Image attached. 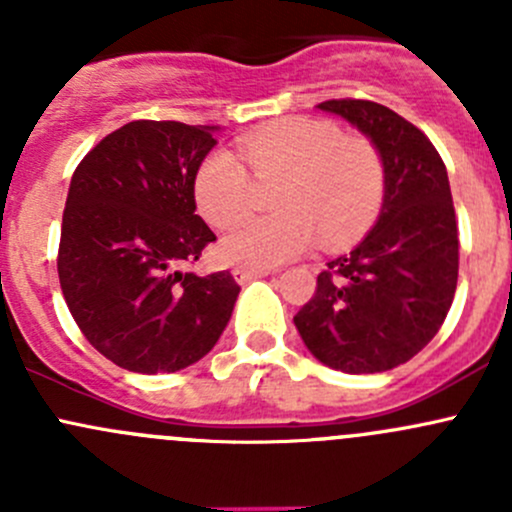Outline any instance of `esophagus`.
<instances>
[{
    "mask_svg": "<svg viewBox=\"0 0 512 512\" xmlns=\"http://www.w3.org/2000/svg\"><path fill=\"white\" fill-rule=\"evenodd\" d=\"M232 277H235V282L245 285V282L255 280V277H267V272L265 270H252V267H235V270H232Z\"/></svg>",
    "mask_w": 512,
    "mask_h": 512,
    "instance_id": "esophagus-1",
    "label": "esophagus"
}]
</instances>
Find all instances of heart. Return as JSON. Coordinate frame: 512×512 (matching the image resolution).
I'll return each instance as SVG.
<instances>
[{
    "label": "heart",
    "mask_w": 512,
    "mask_h": 512,
    "mask_svg": "<svg viewBox=\"0 0 512 512\" xmlns=\"http://www.w3.org/2000/svg\"><path fill=\"white\" fill-rule=\"evenodd\" d=\"M250 165L230 151L203 158L193 178L200 215L215 227L236 223L254 204V181L281 180L270 219H248L220 242L227 262L267 270L307 250L314 232L324 247L352 240L379 215L386 173L381 153L361 136H344L324 118H292L240 143ZM252 177L256 179L251 180Z\"/></svg>",
    "instance_id": "obj_1"
}]
</instances>
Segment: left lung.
<instances>
[{
	"label": "left lung",
	"mask_w": 512,
	"mask_h": 512,
	"mask_svg": "<svg viewBox=\"0 0 512 512\" xmlns=\"http://www.w3.org/2000/svg\"><path fill=\"white\" fill-rule=\"evenodd\" d=\"M317 108L371 138L386 190L376 225L349 255L327 262L294 324L332 369L389 371L436 337L456 294L458 225L446 165L426 133L381 103L332 98Z\"/></svg>",
	"instance_id": "1"
}]
</instances>
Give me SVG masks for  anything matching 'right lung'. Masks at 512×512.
Segmentation results:
<instances>
[{"mask_svg": "<svg viewBox=\"0 0 512 512\" xmlns=\"http://www.w3.org/2000/svg\"><path fill=\"white\" fill-rule=\"evenodd\" d=\"M215 126L131 121L96 143L69 185L59 282L91 347L136 374L203 359L230 322V272H183L215 232L195 215L193 178Z\"/></svg>", "mask_w": 512, "mask_h": 512, "instance_id": "add662e5", "label": "right lung"}]
</instances>
